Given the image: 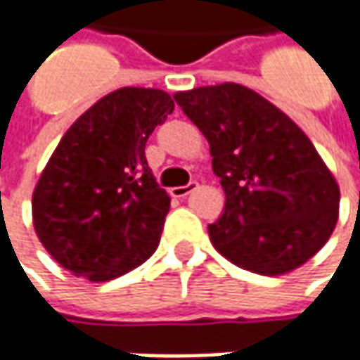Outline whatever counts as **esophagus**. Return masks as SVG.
I'll list each match as a JSON object with an SVG mask.
<instances>
[{
  "mask_svg": "<svg viewBox=\"0 0 360 360\" xmlns=\"http://www.w3.org/2000/svg\"><path fill=\"white\" fill-rule=\"evenodd\" d=\"M196 188H198V182H196V180H192V182H188L186 186L172 188V196H176V198H186L188 194H192Z\"/></svg>",
  "mask_w": 360,
  "mask_h": 360,
  "instance_id": "1",
  "label": "esophagus"
}]
</instances>
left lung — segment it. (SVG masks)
I'll return each mask as SVG.
<instances>
[{"label":"left lung","instance_id":"left-lung-1","mask_svg":"<svg viewBox=\"0 0 360 360\" xmlns=\"http://www.w3.org/2000/svg\"><path fill=\"white\" fill-rule=\"evenodd\" d=\"M174 100L206 136L226 194L224 212L208 226L216 250L269 276L316 255L335 230L340 194L307 134L238 84L178 91Z\"/></svg>","mask_w":360,"mask_h":360}]
</instances>
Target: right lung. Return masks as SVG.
<instances>
[{
    "label": "right lung",
    "mask_w": 360,
    "mask_h": 360,
    "mask_svg": "<svg viewBox=\"0 0 360 360\" xmlns=\"http://www.w3.org/2000/svg\"><path fill=\"white\" fill-rule=\"evenodd\" d=\"M172 112L166 91L120 88L63 134L32 200L37 238L63 269L104 283L154 255L170 198L144 150Z\"/></svg>",
    "instance_id": "add662e5"
}]
</instances>
